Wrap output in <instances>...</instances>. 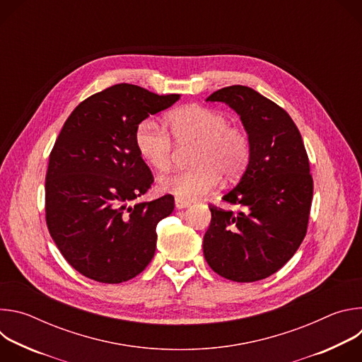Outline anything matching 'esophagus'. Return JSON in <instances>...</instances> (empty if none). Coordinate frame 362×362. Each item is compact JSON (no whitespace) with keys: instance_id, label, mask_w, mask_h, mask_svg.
Listing matches in <instances>:
<instances>
[{"instance_id":"esophagus-1","label":"esophagus","mask_w":362,"mask_h":362,"mask_svg":"<svg viewBox=\"0 0 362 362\" xmlns=\"http://www.w3.org/2000/svg\"><path fill=\"white\" fill-rule=\"evenodd\" d=\"M175 204H176V209H185V208H187V206H190V203L187 200L177 199V197L175 200Z\"/></svg>"}]
</instances>
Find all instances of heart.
<instances>
[{
    "instance_id": "heart-1",
    "label": "heart",
    "mask_w": 362,
    "mask_h": 362,
    "mask_svg": "<svg viewBox=\"0 0 362 362\" xmlns=\"http://www.w3.org/2000/svg\"><path fill=\"white\" fill-rule=\"evenodd\" d=\"M169 132L153 120H143L134 133L140 156L154 169L166 170L173 159L175 144L196 143L192 169H179L159 179V189L183 200H193L208 193L219 182L239 176L249 162L250 143L246 132L229 123L228 116L216 109L189 105L169 113ZM171 134L169 135L168 133Z\"/></svg>"
}]
</instances>
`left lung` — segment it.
Segmentation results:
<instances>
[{
	"label": "left lung",
	"instance_id": "left-lung-1",
	"mask_svg": "<svg viewBox=\"0 0 362 362\" xmlns=\"http://www.w3.org/2000/svg\"><path fill=\"white\" fill-rule=\"evenodd\" d=\"M206 101H222L239 116L250 143L246 172L222 199L238 212L209 204L203 255L221 276L261 281L279 271L302 243L314 180L302 136L276 103L246 86H229Z\"/></svg>",
	"mask_w": 362,
	"mask_h": 362
}]
</instances>
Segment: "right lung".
I'll return each mask as SVG.
<instances>
[{
    "label": "right lung",
    "mask_w": 362,
    "mask_h": 362,
    "mask_svg": "<svg viewBox=\"0 0 362 362\" xmlns=\"http://www.w3.org/2000/svg\"><path fill=\"white\" fill-rule=\"evenodd\" d=\"M179 98L122 83L87 97L66 120L49 153L45 222L64 259L86 278L120 284L150 264L156 226L175 199L127 204L154 182L134 133Z\"/></svg>",
    "instance_id": "add662e5"
}]
</instances>
